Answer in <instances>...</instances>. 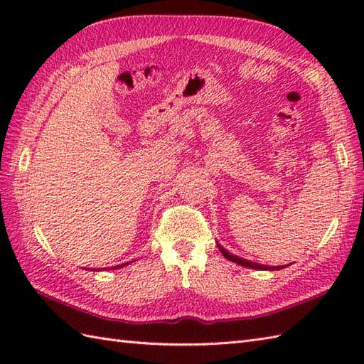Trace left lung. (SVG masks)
<instances>
[{"label":"left lung","instance_id":"left-lung-1","mask_svg":"<svg viewBox=\"0 0 364 364\" xmlns=\"http://www.w3.org/2000/svg\"><path fill=\"white\" fill-rule=\"evenodd\" d=\"M219 245V244H218ZM219 250L223 253V257H225L227 259H230V261H233V262H236V264H241V266H244V267H250V269H262V270H278V269H283V266L280 267V266H261V264H258V262H252V261H247V259H242V258H237V257H235V255H231V253H228L225 249H223V247H220L219 245Z\"/></svg>","mask_w":364,"mask_h":364}]
</instances>
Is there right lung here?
I'll return each instance as SVG.
<instances>
[{"instance_id":"right-lung-1","label":"right lung","mask_w":364,"mask_h":364,"mask_svg":"<svg viewBox=\"0 0 364 364\" xmlns=\"http://www.w3.org/2000/svg\"><path fill=\"white\" fill-rule=\"evenodd\" d=\"M120 266H125V264H120ZM120 266H115V269H117V267H120Z\"/></svg>"}]
</instances>
